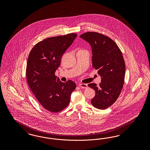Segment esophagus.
Listing matches in <instances>:
<instances>
[{"label":"esophagus","mask_w":150,"mask_h":150,"mask_svg":"<svg viewBox=\"0 0 150 150\" xmlns=\"http://www.w3.org/2000/svg\"><path fill=\"white\" fill-rule=\"evenodd\" d=\"M79 86L80 87L82 88H87L88 87L87 85L85 84V83H80L79 85Z\"/></svg>","instance_id":"obj_1"}]
</instances>
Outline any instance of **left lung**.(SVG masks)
Here are the masks:
<instances>
[{
    "mask_svg": "<svg viewBox=\"0 0 150 150\" xmlns=\"http://www.w3.org/2000/svg\"><path fill=\"white\" fill-rule=\"evenodd\" d=\"M80 37L91 45L92 67L98 70L101 82L88 86L95 91L91 103L96 108L105 109L118 99L124 83L125 64L122 53L114 41L108 36L95 32H87Z\"/></svg>",
    "mask_w": 150,
    "mask_h": 150,
    "instance_id": "left-lung-1",
    "label": "left lung"
}]
</instances>
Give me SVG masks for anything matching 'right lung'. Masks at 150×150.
<instances>
[{
	"instance_id": "1",
	"label": "right lung",
	"mask_w": 150,
	"mask_h": 150,
	"mask_svg": "<svg viewBox=\"0 0 150 150\" xmlns=\"http://www.w3.org/2000/svg\"><path fill=\"white\" fill-rule=\"evenodd\" d=\"M77 36L76 33H69L45 38L35 45L28 55V85L40 103L51 112H59L65 108L76 88L74 82H63L55 72L59 68L62 55Z\"/></svg>"
}]
</instances>
